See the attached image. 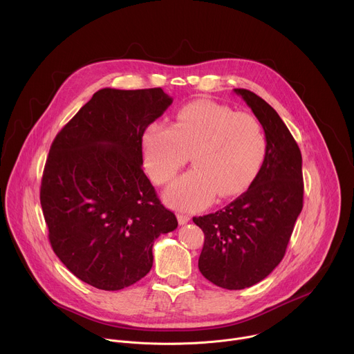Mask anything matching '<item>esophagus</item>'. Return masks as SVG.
<instances>
[{"label": "esophagus", "instance_id": "esophagus-1", "mask_svg": "<svg viewBox=\"0 0 354 354\" xmlns=\"http://www.w3.org/2000/svg\"><path fill=\"white\" fill-rule=\"evenodd\" d=\"M189 220H190V217H189L187 214L178 213V221H179V224H186Z\"/></svg>", "mask_w": 354, "mask_h": 354}]
</instances>
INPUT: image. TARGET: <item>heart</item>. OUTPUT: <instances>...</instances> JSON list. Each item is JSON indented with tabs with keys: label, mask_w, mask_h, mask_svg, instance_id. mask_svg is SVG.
Listing matches in <instances>:
<instances>
[{
	"label": "heart",
	"mask_w": 354,
	"mask_h": 354,
	"mask_svg": "<svg viewBox=\"0 0 354 354\" xmlns=\"http://www.w3.org/2000/svg\"><path fill=\"white\" fill-rule=\"evenodd\" d=\"M266 151L259 120L210 100L187 103L176 111L172 125L152 122L142 134L145 167L159 185L168 183L190 153L194 169L167 190V201L186 210L205 207L216 194H240L260 171Z\"/></svg>",
	"instance_id": "obj_1"
}]
</instances>
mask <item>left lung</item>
I'll list each match as a JSON object with an SVG mask.
<instances>
[{
	"instance_id": "1",
	"label": "left lung",
	"mask_w": 354,
	"mask_h": 354,
	"mask_svg": "<svg viewBox=\"0 0 354 354\" xmlns=\"http://www.w3.org/2000/svg\"><path fill=\"white\" fill-rule=\"evenodd\" d=\"M234 91L264 128V162L243 195L194 221L205 233L202 275L220 288L244 289L268 277L283 259L304 206V178L299 147L278 113L250 90Z\"/></svg>"
}]
</instances>
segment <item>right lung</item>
Wrapping results in <instances>:
<instances>
[{
    "label": "right lung",
    "instance_id": "1",
    "mask_svg": "<svg viewBox=\"0 0 354 354\" xmlns=\"http://www.w3.org/2000/svg\"><path fill=\"white\" fill-rule=\"evenodd\" d=\"M172 104L160 88H102L53 140L41 183L49 241L83 282L118 291L145 277L178 227L142 171L145 128Z\"/></svg>",
    "mask_w": 354,
    "mask_h": 354
}]
</instances>
